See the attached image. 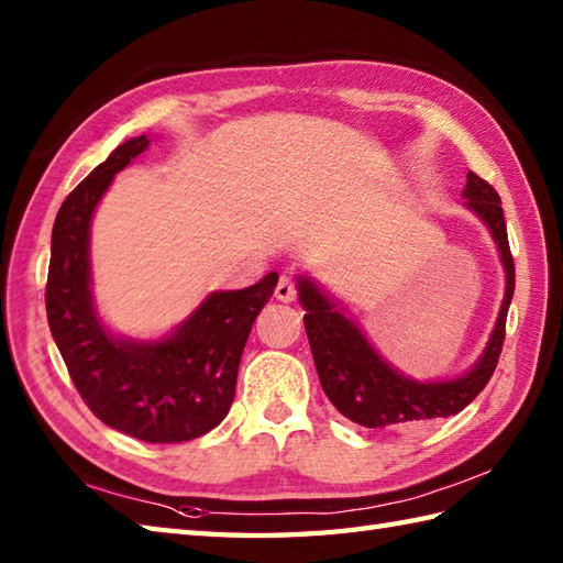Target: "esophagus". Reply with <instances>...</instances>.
Instances as JSON below:
<instances>
[{
  "label": "esophagus",
  "instance_id": "esophagus-1",
  "mask_svg": "<svg viewBox=\"0 0 563 563\" xmlns=\"http://www.w3.org/2000/svg\"><path fill=\"white\" fill-rule=\"evenodd\" d=\"M275 297H278L280 302H292L297 297V285L292 278H288V275H283V278L278 280V285H275Z\"/></svg>",
  "mask_w": 563,
  "mask_h": 563
}]
</instances>
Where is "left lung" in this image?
Instances as JSON below:
<instances>
[{"label":"left lung","instance_id":"1","mask_svg":"<svg viewBox=\"0 0 563 563\" xmlns=\"http://www.w3.org/2000/svg\"><path fill=\"white\" fill-rule=\"evenodd\" d=\"M464 198L496 239L506 268V297L484 355L460 379L413 382L401 377L382 361L361 329L343 317L312 280L300 278V302L307 309L305 329L321 389L357 426L373 428L377 433H409L438 418L460 413L466 404L479 397L494 375L506 341V317L516 290V263L508 244L504 208L494 186L470 172Z\"/></svg>","mask_w":563,"mask_h":563}]
</instances>
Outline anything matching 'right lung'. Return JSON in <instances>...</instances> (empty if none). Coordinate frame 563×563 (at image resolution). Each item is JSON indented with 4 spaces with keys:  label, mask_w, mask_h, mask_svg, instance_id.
<instances>
[{
    "label": "right lung",
    "mask_w": 563,
    "mask_h": 563,
    "mask_svg": "<svg viewBox=\"0 0 563 563\" xmlns=\"http://www.w3.org/2000/svg\"><path fill=\"white\" fill-rule=\"evenodd\" d=\"M147 145L145 135L118 145L65 198L53 224L45 312L67 373L99 421L145 442H184L230 413L249 331L278 273L244 290L212 292L169 339H113L91 302L89 224L113 176Z\"/></svg>",
    "instance_id": "obj_1"
}]
</instances>
